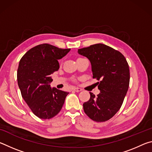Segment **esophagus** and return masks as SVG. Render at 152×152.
<instances>
[{
  "label": "esophagus",
  "instance_id": "34e87169",
  "mask_svg": "<svg viewBox=\"0 0 152 152\" xmlns=\"http://www.w3.org/2000/svg\"><path fill=\"white\" fill-rule=\"evenodd\" d=\"M73 90H74V91H75V92H80L82 91L81 88H78V87H75V88H74Z\"/></svg>",
  "mask_w": 152,
  "mask_h": 152
}]
</instances>
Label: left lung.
<instances>
[{
    "label": "left lung",
    "instance_id": "obj_1",
    "mask_svg": "<svg viewBox=\"0 0 152 152\" xmlns=\"http://www.w3.org/2000/svg\"><path fill=\"white\" fill-rule=\"evenodd\" d=\"M79 54L91 63L92 78L99 82L100 93L83 104L87 116L96 122L109 120L120 109L129 85L130 73L127 60L119 51L102 43L79 49Z\"/></svg>",
    "mask_w": 152,
    "mask_h": 152
}]
</instances>
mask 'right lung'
I'll use <instances>...</instances> for the list:
<instances>
[{
  "label": "right lung",
  "mask_w": 152,
  "mask_h": 152,
  "mask_svg": "<svg viewBox=\"0 0 152 152\" xmlns=\"http://www.w3.org/2000/svg\"><path fill=\"white\" fill-rule=\"evenodd\" d=\"M70 49L43 43L27 51L17 70L18 85L22 97L36 116L50 119L60 111L69 92L51 88V74L60 68L58 60Z\"/></svg>",
  "instance_id": "add662e5"
}]
</instances>
